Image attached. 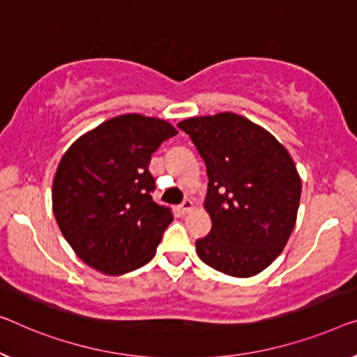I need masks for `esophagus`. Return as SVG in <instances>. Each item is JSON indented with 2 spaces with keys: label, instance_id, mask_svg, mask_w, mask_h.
I'll return each mask as SVG.
<instances>
[{
  "label": "esophagus",
  "instance_id": "34e87169",
  "mask_svg": "<svg viewBox=\"0 0 357 357\" xmlns=\"http://www.w3.org/2000/svg\"><path fill=\"white\" fill-rule=\"evenodd\" d=\"M178 210H179L181 215H185V213H189L190 210H192V202H190L189 199H185L183 204L178 206Z\"/></svg>",
  "mask_w": 357,
  "mask_h": 357
}]
</instances>
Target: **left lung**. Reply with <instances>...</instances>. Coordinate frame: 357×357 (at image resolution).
Listing matches in <instances>:
<instances>
[{
	"label": "left lung",
	"instance_id": "obj_1",
	"mask_svg": "<svg viewBox=\"0 0 357 357\" xmlns=\"http://www.w3.org/2000/svg\"><path fill=\"white\" fill-rule=\"evenodd\" d=\"M204 158L211 231L197 238L199 258L234 278L274 261L294 231L301 179L287 149L241 115L225 112L178 123Z\"/></svg>",
	"mask_w": 357,
	"mask_h": 357
}]
</instances>
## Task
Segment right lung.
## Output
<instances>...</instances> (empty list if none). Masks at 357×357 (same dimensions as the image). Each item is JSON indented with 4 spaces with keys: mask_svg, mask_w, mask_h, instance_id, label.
I'll return each instance as SVG.
<instances>
[{
    "mask_svg": "<svg viewBox=\"0 0 357 357\" xmlns=\"http://www.w3.org/2000/svg\"><path fill=\"white\" fill-rule=\"evenodd\" d=\"M178 131L137 114L104 121L63 153L52 183L59 229L84 263L123 274L151 261L173 215L152 200V153Z\"/></svg>",
    "mask_w": 357,
    "mask_h": 357,
    "instance_id": "right-lung-1",
    "label": "right lung"
}]
</instances>
